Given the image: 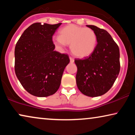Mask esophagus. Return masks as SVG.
<instances>
[{
	"mask_svg": "<svg viewBox=\"0 0 135 135\" xmlns=\"http://www.w3.org/2000/svg\"><path fill=\"white\" fill-rule=\"evenodd\" d=\"M69 59H70V62H71V63H73V62H74V59L72 58V57H69Z\"/></svg>",
	"mask_w": 135,
	"mask_h": 135,
	"instance_id": "obj_1",
	"label": "esophagus"
}]
</instances>
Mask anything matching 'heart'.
<instances>
[{"label": "heart", "mask_w": 135, "mask_h": 135, "mask_svg": "<svg viewBox=\"0 0 135 135\" xmlns=\"http://www.w3.org/2000/svg\"><path fill=\"white\" fill-rule=\"evenodd\" d=\"M52 41L59 49L70 45V49L74 56L85 58L95 50L97 36L93 29L71 24L62 27L60 36H53Z\"/></svg>", "instance_id": "b5f03b06"}]
</instances>
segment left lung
<instances>
[{
  "label": "left lung",
  "instance_id": "left-lung-1",
  "mask_svg": "<svg viewBox=\"0 0 135 135\" xmlns=\"http://www.w3.org/2000/svg\"><path fill=\"white\" fill-rule=\"evenodd\" d=\"M95 31L97 45L90 56L75 60L76 83L84 95L97 97L104 95L113 85L120 72V51L117 44L104 29L86 25Z\"/></svg>",
  "mask_w": 135,
  "mask_h": 135
}]
</instances>
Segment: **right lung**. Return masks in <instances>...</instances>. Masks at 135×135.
Instances as JSON below:
<instances>
[{
    "label": "right lung",
    "mask_w": 135,
    "mask_h": 135,
    "mask_svg": "<svg viewBox=\"0 0 135 135\" xmlns=\"http://www.w3.org/2000/svg\"><path fill=\"white\" fill-rule=\"evenodd\" d=\"M61 25L32 24L16 44V75L23 88L36 97H47L56 93L70 61L68 55L54 50L52 36Z\"/></svg>",
    "instance_id": "right-lung-1"
}]
</instances>
